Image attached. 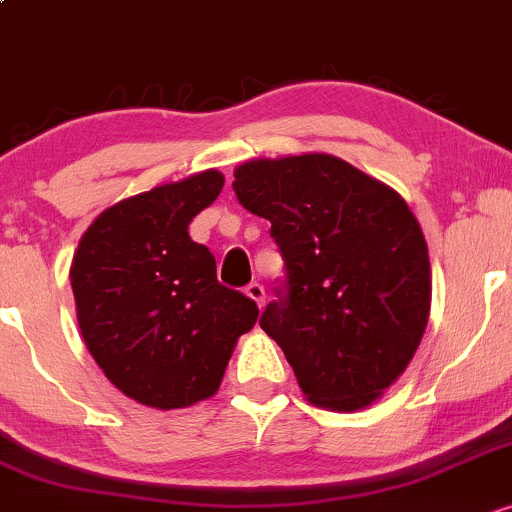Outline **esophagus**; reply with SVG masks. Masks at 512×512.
<instances>
[{
  "label": "esophagus",
  "mask_w": 512,
  "mask_h": 512,
  "mask_svg": "<svg viewBox=\"0 0 512 512\" xmlns=\"http://www.w3.org/2000/svg\"><path fill=\"white\" fill-rule=\"evenodd\" d=\"M244 292L249 300H254L258 307H263V302H266V290H263L261 283H249L244 287Z\"/></svg>",
  "instance_id": "1"
}]
</instances>
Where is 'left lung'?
Returning <instances> with one entry per match:
<instances>
[{
    "mask_svg": "<svg viewBox=\"0 0 512 512\" xmlns=\"http://www.w3.org/2000/svg\"><path fill=\"white\" fill-rule=\"evenodd\" d=\"M232 188L241 208L271 222L285 263L261 329L312 404L370 406L428 324V246L409 205L331 154L254 159Z\"/></svg>",
    "mask_w": 512,
    "mask_h": 512,
    "instance_id": "1",
    "label": "left lung"
}]
</instances>
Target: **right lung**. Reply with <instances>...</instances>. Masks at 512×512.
Masks as SVG:
<instances>
[{"instance_id": "obj_1", "label": "right lung", "mask_w": 512, "mask_h": 512, "mask_svg": "<svg viewBox=\"0 0 512 512\" xmlns=\"http://www.w3.org/2000/svg\"><path fill=\"white\" fill-rule=\"evenodd\" d=\"M215 169L120 200L86 229L72 261L84 343L123 394L183 409L220 387L258 307L217 283L215 256L188 225L222 191Z\"/></svg>"}]
</instances>
